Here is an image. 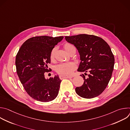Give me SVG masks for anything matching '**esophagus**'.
Wrapping results in <instances>:
<instances>
[{"label": "esophagus", "mask_w": 130, "mask_h": 130, "mask_svg": "<svg viewBox=\"0 0 130 130\" xmlns=\"http://www.w3.org/2000/svg\"><path fill=\"white\" fill-rule=\"evenodd\" d=\"M60 78L61 79H63L64 78H68V79H70L72 78L73 77L72 76H65V75H60L59 76Z\"/></svg>", "instance_id": "1"}]
</instances>
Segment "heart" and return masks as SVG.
Wrapping results in <instances>:
<instances>
[{"label": "heart", "mask_w": 130, "mask_h": 130, "mask_svg": "<svg viewBox=\"0 0 130 130\" xmlns=\"http://www.w3.org/2000/svg\"><path fill=\"white\" fill-rule=\"evenodd\" d=\"M64 49L69 53L71 50L75 47L73 45L70 43H66L64 45ZM56 51V48H53L50 54V58L51 61H53L55 57V53ZM76 68V65L73 62L62 63L58 65L56 67V71L62 75H69Z\"/></svg>", "instance_id": "1"}]
</instances>
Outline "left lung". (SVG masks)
Here are the masks:
<instances>
[{"label":"left lung","mask_w":130,"mask_h":130,"mask_svg":"<svg viewBox=\"0 0 130 130\" xmlns=\"http://www.w3.org/2000/svg\"><path fill=\"white\" fill-rule=\"evenodd\" d=\"M65 39L74 45L80 54L81 61L78 71L89 72L87 78L84 74L81 75L84 83L76 88V93L86 99L97 97L106 88L114 69L115 59L110 47L102 38L94 35L65 36Z\"/></svg>","instance_id":"obj_1"}]
</instances>
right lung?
Listing matches in <instances>:
<instances>
[{
    "mask_svg": "<svg viewBox=\"0 0 130 130\" xmlns=\"http://www.w3.org/2000/svg\"><path fill=\"white\" fill-rule=\"evenodd\" d=\"M63 36H35L25 41L17 52L15 59L17 74L28 94L34 99L46 102L58 95L61 80L59 76L49 79L45 73L50 63L51 50Z\"/></svg>",
    "mask_w": 130,
    "mask_h": 130,
    "instance_id": "obj_1",
    "label": "right lung"
}]
</instances>
